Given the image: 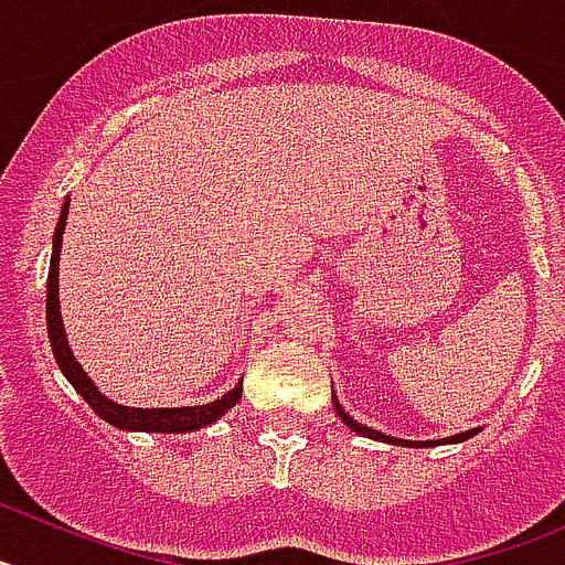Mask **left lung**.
Instances as JSON below:
<instances>
[{"label":"left lung","instance_id":"obj_1","mask_svg":"<svg viewBox=\"0 0 565 565\" xmlns=\"http://www.w3.org/2000/svg\"><path fill=\"white\" fill-rule=\"evenodd\" d=\"M333 407H337L339 418H342V422L348 424V427H351L353 433H359V436H364V438H376V441L398 444V447H436V444H458V441H467L469 436H476V433H478V430H467V433H458V436H450V438H436V441H404V438L384 436V433L371 430V427H364V424H356V422H353V418L342 411V404L337 402V396H333Z\"/></svg>","mask_w":565,"mask_h":565}]
</instances>
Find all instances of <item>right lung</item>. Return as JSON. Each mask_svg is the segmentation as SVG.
<instances>
[{
  "mask_svg": "<svg viewBox=\"0 0 565 565\" xmlns=\"http://www.w3.org/2000/svg\"><path fill=\"white\" fill-rule=\"evenodd\" d=\"M70 198L62 206V217L53 232V257H50V274H47V337L53 356L58 362V371L67 376V382L76 387L78 396L98 413L107 424L118 427V430H141V433H192L201 430L206 424L217 422L223 413H228L234 404L243 396V379L234 384L226 396L214 398L209 404H198V407H124L115 404L113 398L104 396L96 384L89 382L82 364L76 362L73 351L67 344V333H64L62 308H58V254H62V234L64 223H67Z\"/></svg>",
  "mask_w": 565,
  "mask_h": 565,
  "instance_id": "obj_1",
  "label": "right lung"
}]
</instances>
